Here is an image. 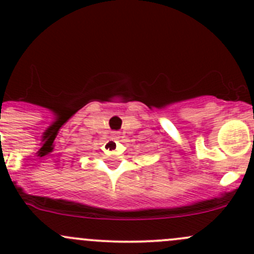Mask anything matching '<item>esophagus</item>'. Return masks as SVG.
<instances>
[{"label":"esophagus","instance_id":"34e87169","mask_svg":"<svg viewBox=\"0 0 254 254\" xmlns=\"http://www.w3.org/2000/svg\"><path fill=\"white\" fill-rule=\"evenodd\" d=\"M119 136H120V134H119L118 131H114V132H112V138H113L114 141L119 140Z\"/></svg>","mask_w":254,"mask_h":254}]
</instances>
